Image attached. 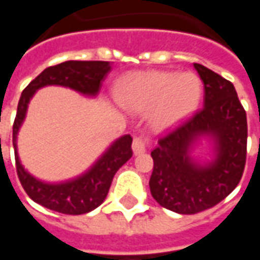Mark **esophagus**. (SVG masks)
<instances>
[{
  "instance_id": "34e87169",
  "label": "esophagus",
  "mask_w": 260,
  "mask_h": 260,
  "mask_svg": "<svg viewBox=\"0 0 260 260\" xmlns=\"http://www.w3.org/2000/svg\"><path fill=\"white\" fill-rule=\"evenodd\" d=\"M147 139L142 138V136H136L134 138V142H132V150H134V154H142L147 150Z\"/></svg>"
}]
</instances>
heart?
Instances as JSON below:
<instances>
[{
    "instance_id": "b5f03b06",
    "label": "heart",
    "mask_w": 260,
    "mask_h": 260,
    "mask_svg": "<svg viewBox=\"0 0 260 260\" xmlns=\"http://www.w3.org/2000/svg\"><path fill=\"white\" fill-rule=\"evenodd\" d=\"M202 80L193 72L146 71L135 72L119 82L117 100L132 111H150L152 125L166 129L195 113L202 100Z\"/></svg>"
}]
</instances>
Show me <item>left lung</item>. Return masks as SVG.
<instances>
[{"instance_id":"left-lung-1","label":"left lung","mask_w":260,"mask_h":260,"mask_svg":"<svg viewBox=\"0 0 260 260\" xmlns=\"http://www.w3.org/2000/svg\"><path fill=\"white\" fill-rule=\"evenodd\" d=\"M205 87L203 108L158 141L152 152V196L160 206L195 214L216 206L238 185L246 160V113L234 85L212 69L193 64ZM212 142L210 160L190 156L196 142Z\"/></svg>"}]
</instances>
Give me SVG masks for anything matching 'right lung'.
<instances>
[{"label":"right lung","mask_w":260,"mask_h":260,"mask_svg":"<svg viewBox=\"0 0 260 260\" xmlns=\"http://www.w3.org/2000/svg\"><path fill=\"white\" fill-rule=\"evenodd\" d=\"M111 71L108 61H65L48 67L22 91L12 129L16 171L23 189L31 201L54 212L64 214H85L102 205L119 167L132 157V138L124 135L114 141L96 163L83 174L62 182H46L33 177L20 163L18 154V132L25 121L31 97L44 86H64L80 94L94 97Z\"/></svg>","instance_id":"add662e5"}]
</instances>
